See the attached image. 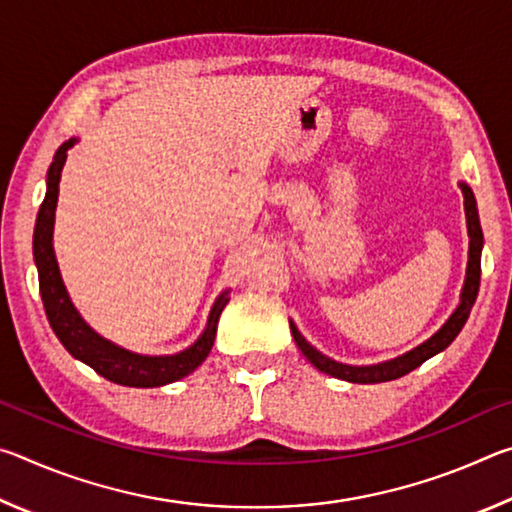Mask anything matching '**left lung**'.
I'll return each instance as SVG.
<instances>
[{"label":"left lung","instance_id":"left-lung-1","mask_svg":"<svg viewBox=\"0 0 512 512\" xmlns=\"http://www.w3.org/2000/svg\"><path fill=\"white\" fill-rule=\"evenodd\" d=\"M463 196H465V216H467V235H470V259H467V277H465V287L461 293V305L449 316L447 323L438 329L436 334L431 336L427 343L418 345V348L402 354L393 361L386 363H377V366H345V363H339L334 359L320 354L316 348L305 341V336L298 332V327L291 323V334L296 339V345L300 352L314 363L318 370L327 372V375L339 377L345 381H352V384H379V381H391L397 377L409 375L411 370L422 366L424 361L431 359L433 354L443 352L449 343H452L458 332H461L467 316H470L472 305L476 300V293H479V284H481V248H483V232H481V223H479V212H476V201L472 189L467 185H461Z\"/></svg>","mask_w":512,"mask_h":512}]
</instances>
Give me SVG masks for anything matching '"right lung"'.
I'll use <instances>...</instances> for the list:
<instances>
[{
    "mask_svg": "<svg viewBox=\"0 0 512 512\" xmlns=\"http://www.w3.org/2000/svg\"><path fill=\"white\" fill-rule=\"evenodd\" d=\"M74 142L76 140L65 142L54 155V162H51L47 173V196L40 205L36 232H33V257H36L40 296L47 311L49 325L72 357L88 363L92 370H97L101 377L115 381V384L153 388L183 379L189 372H194L201 366L207 359V354H210L216 336V325H219L223 307L228 305V296L223 293V296L214 302L201 339H198L192 348L171 354V357H142V354H133L124 348H117L115 343L101 339L94 329L85 325V320L79 316V311L74 309L72 300L67 296L63 280H60L54 246H51L60 173H63L65 167L67 149H72Z\"/></svg>",
    "mask_w": 512,
    "mask_h": 512,
    "instance_id": "obj_1",
    "label": "right lung"
}]
</instances>
